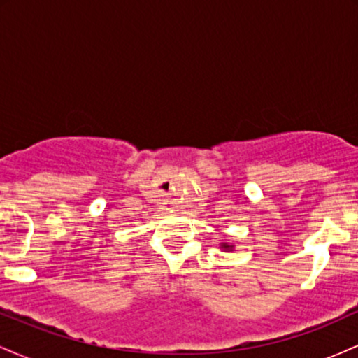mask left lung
<instances>
[{"label": "left lung", "instance_id": "1", "mask_svg": "<svg viewBox=\"0 0 358 358\" xmlns=\"http://www.w3.org/2000/svg\"><path fill=\"white\" fill-rule=\"evenodd\" d=\"M220 248L224 249V250H232V249H234V245H231V244H225V242H222Z\"/></svg>", "mask_w": 358, "mask_h": 358}]
</instances>
